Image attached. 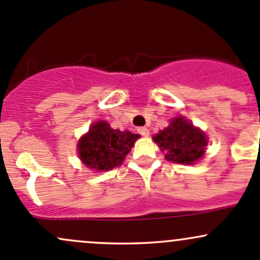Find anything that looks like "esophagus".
Segmentation results:
<instances>
[{
  "mask_svg": "<svg viewBox=\"0 0 260 260\" xmlns=\"http://www.w3.org/2000/svg\"><path fill=\"white\" fill-rule=\"evenodd\" d=\"M138 131H139V134H141L142 136H148L150 135V130L147 129V127H139L138 129Z\"/></svg>",
  "mask_w": 260,
  "mask_h": 260,
  "instance_id": "esophagus-1",
  "label": "esophagus"
}]
</instances>
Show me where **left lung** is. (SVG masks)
I'll use <instances>...</instances> for the list:
<instances>
[{
    "instance_id": "obj_1",
    "label": "left lung",
    "mask_w": 260,
    "mask_h": 260,
    "mask_svg": "<svg viewBox=\"0 0 260 260\" xmlns=\"http://www.w3.org/2000/svg\"><path fill=\"white\" fill-rule=\"evenodd\" d=\"M153 140L162 152H166L167 161L182 165H193L203 156L208 145L205 134L183 116L173 119Z\"/></svg>"
}]
</instances>
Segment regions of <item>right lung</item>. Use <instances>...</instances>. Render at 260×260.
Here are the masks:
<instances>
[{
    "instance_id": "obj_1",
    "label": "right lung",
    "mask_w": 260,
    "mask_h": 260,
    "mask_svg": "<svg viewBox=\"0 0 260 260\" xmlns=\"http://www.w3.org/2000/svg\"><path fill=\"white\" fill-rule=\"evenodd\" d=\"M139 138L138 134L114 130L108 122L98 121L78 141L80 158L88 168L109 171L121 165Z\"/></svg>"
}]
</instances>
